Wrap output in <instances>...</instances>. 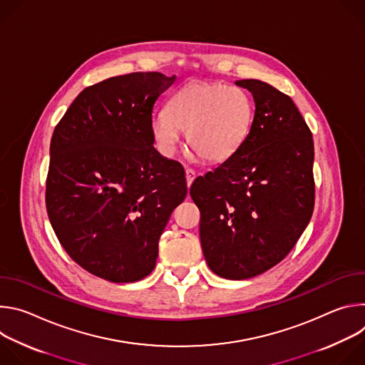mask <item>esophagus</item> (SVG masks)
<instances>
[{
  "instance_id": "1",
  "label": "esophagus",
  "mask_w": 365,
  "mask_h": 365,
  "mask_svg": "<svg viewBox=\"0 0 365 365\" xmlns=\"http://www.w3.org/2000/svg\"><path fill=\"white\" fill-rule=\"evenodd\" d=\"M185 176H186V183H187V186H190L192 182H193L195 178H196V173H195L192 169H186V170H185Z\"/></svg>"
}]
</instances>
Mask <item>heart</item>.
<instances>
[{"label":"heart","instance_id":"1","mask_svg":"<svg viewBox=\"0 0 365 365\" xmlns=\"http://www.w3.org/2000/svg\"><path fill=\"white\" fill-rule=\"evenodd\" d=\"M252 120V101L241 88L190 82L173 95L168 113L153 117L151 134L165 155H173L186 131L189 147L200 159L222 163L245 143Z\"/></svg>","mask_w":365,"mask_h":365}]
</instances>
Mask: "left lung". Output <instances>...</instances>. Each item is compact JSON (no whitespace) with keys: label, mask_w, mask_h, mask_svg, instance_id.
Masks as SVG:
<instances>
[{"label":"left lung","mask_w":365,"mask_h":365,"mask_svg":"<svg viewBox=\"0 0 365 365\" xmlns=\"http://www.w3.org/2000/svg\"><path fill=\"white\" fill-rule=\"evenodd\" d=\"M250 135L231 159L199 176L190 196L200 211V245L210 269L230 280L280 263L307 227L315 205L314 140L290 96L257 79Z\"/></svg>","instance_id":"8db88e82"}]
</instances>
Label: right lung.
I'll return each instance as SVG.
<instances>
[{"label": "right lung", "mask_w": 365, "mask_h": 365, "mask_svg": "<svg viewBox=\"0 0 365 365\" xmlns=\"http://www.w3.org/2000/svg\"><path fill=\"white\" fill-rule=\"evenodd\" d=\"M176 81L135 72L85 88L50 143L46 207L82 269L130 283L155 267L159 240L187 195L182 165L154 148L151 113Z\"/></svg>", "instance_id": "add662e5"}]
</instances>
